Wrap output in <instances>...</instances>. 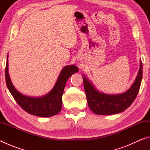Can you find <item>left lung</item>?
Segmentation results:
<instances>
[{
    "label": "left lung",
    "instance_id": "8db88e82",
    "mask_svg": "<svg viewBox=\"0 0 150 150\" xmlns=\"http://www.w3.org/2000/svg\"><path fill=\"white\" fill-rule=\"evenodd\" d=\"M83 79L88 105L91 110L98 115H115L125 110L135 100L142 82V63L140 59L139 71L135 81L131 87L122 94L112 95L99 93L86 77H83Z\"/></svg>",
    "mask_w": 150,
    "mask_h": 150
}]
</instances>
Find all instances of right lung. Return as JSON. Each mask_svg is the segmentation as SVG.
<instances>
[{
  "instance_id": "add662e5",
  "label": "right lung",
  "mask_w": 150,
  "mask_h": 150,
  "mask_svg": "<svg viewBox=\"0 0 150 150\" xmlns=\"http://www.w3.org/2000/svg\"><path fill=\"white\" fill-rule=\"evenodd\" d=\"M8 57L7 55L5 67V78L7 87L16 102L22 109L30 115L40 117H50L59 112L62 108V95L65 83L71 76L78 72L75 65H67L62 69L54 87L44 96L31 97L18 92L11 82L8 75Z\"/></svg>"
}]
</instances>
